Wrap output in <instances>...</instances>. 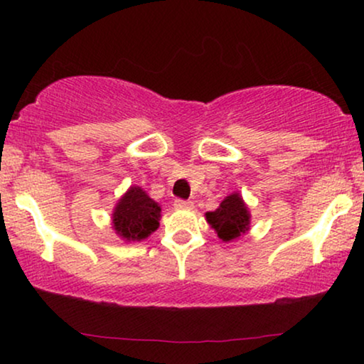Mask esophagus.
<instances>
[{
    "mask_svg": "<svg viewBox=\"0 0 364 364\" xmlns=\"http://www.w3.org/2000/svg\"><path fill=\"white\" fill-rule=\"evenodd\" d=\"M173 205H176L177 208H188V207H192V202L191 200H183V198H176Z\"/></svg>",
    "mask_w": 364,
    "mask_h": 364,
    "instance_id": "1",
    "label": "esophagus"
}]
</instances>
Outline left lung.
Returning a JSON list of instances; mask_svg holds the SVG:
<instances>
[{"instance_id":"obj_1","label":"left lung","mask_w":364,"mask_h":364,"mask_svg":"<svg viewBox=\"0 0 364 364\" xmlns=\"http://www.w3.org/2000/svg\"><path fill=\"white\" fill-rule=\"evenodd\" d=\"M207 222L215 228L223 242H230L248 230L250 213L238 193H232L213 212L205 213Z\"/></svg>"}]
</instances>
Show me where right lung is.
Returning a JSON list of instances; mask_svg holds the SVG:
<instances>
[{
    "label": "right lung",
    "mask_w": 364,
    "mask_h": 364,
    "mask_svg": "<svg viewBox=\"0 0 364 364\" xmlns=\"http://www.w3.org/2000/svg\"><path fill=\"white\" fill-rule=\"evenodd\" d=\"M161 207L141 187H131L116 205L112 223L126 240H144L157 230Z\"/></svg>",
    "instance_id": "right-lung-1"
}]
</instances>
